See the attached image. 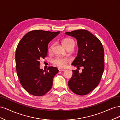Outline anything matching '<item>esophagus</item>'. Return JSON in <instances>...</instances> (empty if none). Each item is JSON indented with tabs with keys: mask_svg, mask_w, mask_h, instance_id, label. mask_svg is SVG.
Masks as SVG:
<instances>
[{
	"mask_svg": "<svg viewBox=\"0 0 120 120\" xmlns=\"http://www.w3.org/2000/svg\"><path fill=\"white\" fill-rule=\"evenodd\" d=\"M58 70H59V71H65L64 69L61 68H58Z\"/></svg>",
	"mask_w": 120,
	"mask_h": 120,
	"instance_id": "34e87169",
	"label": "esophagus"
}]
</instances>
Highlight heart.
I'll list each match as a JSON object with an SVG mask.
<instances>
[{"mask_svg":"<svg viewBox=\"0 0 120 120\" xmlns=\"http://www.w3.org/2000/svg\"><path fill=\"white\" fill-rule=\"evenodd\" d=\"M62 44L66 48L68 46L70 45H72L75 46V43L73 39L71 38H66L63 41ZM52 48L53 45H51L49 46V52H52ZM68 61L69 60L67 59H65V58L56 57L52 60V63L54 65L59 68H64L67 66Z\"/></svg>","mask_w":120,"mask_h":120,"instance_id":"heart-1","label":"heart"}]
</instances>
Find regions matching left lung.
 <instances>
[{"mask_svg":"<svg viewBox=\"0 0 120 120\" xmlns=\"http://www.w3.org/2000/svg\"><path fill=\"white\" fill-rule=\"evenodd\" d=\"M77 40V56L71 64L77 68L83 67L81 73L72 70L68 82L71 90L78 95H86L99 85L104 70V50L100 40L89 31L78 30L66 32Z\"/></svg>","mask_w":120,"mask_h":120,"instance_id":"8db88e82","label":"left lung"}]
</instances>
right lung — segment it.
Here are the masks:
<instances>
[{"mask_svg": "<svg viewBox=\"0 0 120 120\" xmlns=\"http://www.w3.org/2000/svg\"><path fill=\"white\" fill-rule=\"evenodd\" d=\"M60 31L34 30L21 38L16 49L15 63L18 78L23 88L31 95L41 96L51 89L53 78L59 70L49 67L39 68L40 59L46 57L49 43Z\"/></svg>", "mask_w": 120, "mask_h": 120, "instance_id": "obj_1", "label": "right lung"}]
</instances>
